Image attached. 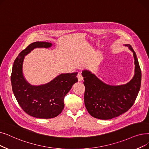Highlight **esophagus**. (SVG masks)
Wrapping results in <instances>:
<instances>
[{
	"label": "esophagus",
	"instance_id": "34e87169",
	"mask_svg": "<svg viewBox=\"0 0 149 149\" xmlns=\"http://www.w3.org/2000/svg\"><path fill=\"white\" fill-rule=\"evenodd\" d=\"M77 78H78V80L79 81H81L83 79V77L81 74V72H79L78 74V75H77Z\"/></svg>",
	"mask_w": 149,
	"mask_h": 149
}]
</instances>
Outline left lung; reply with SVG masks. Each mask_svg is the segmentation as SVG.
Masks as SVG:
<instances>
[{
  "mask_svg": "<svg viewBox=\"0 0 149 149\" xmlns=\"http://www.w3.org/2000/svg\"><path fill=\"white\" fill-rule=\"evenodd\" d=\"M133 53L134 75L125 85L111 86L103 83L90 71L84 70L85 87L84 101L87 111L93 117L111 119L127 112L133 105L139 91L141 70L135 52L130 44H125Z\"/></svg>",
  "mask_w": 149,
  "mask_h": 149,
  "instance_id": "8db88e82",
  "label": "left lung"
}]
</instances>
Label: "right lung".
I'll list each match as a JSON object with an SVG mask.
<instances>
[{"label":"right lung","mask_w":149,"mask_h":149,"mask_svg":"<svg viewBox=\"0 0 149 149\" xmlns=\"http://www.w3.org/2000/svg\"><path fill=\"white\" fill-rule=\"evenodd\" d=\"M52 43L37 41L30 44L16 58L11 75L13 92L23 110L40 119L56 117L64 109V99L75 83L77 72L62 74L45 85L33 86L24 79L22 64L24 56L36 47L48 48Z\"/></svg>","instance_id":"1"}]
</instances>
